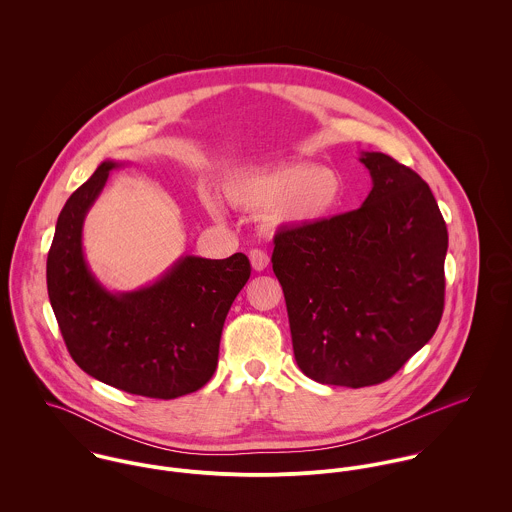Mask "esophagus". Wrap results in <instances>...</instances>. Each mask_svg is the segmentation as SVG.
<instances>
[{
  "mask_svg": "<svg viewBox=\"0 0 512 512\" xmlns=\"http://www.w3.org/2000/svg\"><path fill=\"white\" fill-rule=\"evenodd\" d=\"M248 258H250V264H252V268L256 272H264L268 268V264H270V256L264 250H258V248L250 250Z\"/></svg>",
  "mask_w": 512,
  "mask_h": 512,
  "instance_id": "34e87169",
  "label": "esophagus"
}]
</instances>
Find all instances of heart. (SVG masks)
Listing matches in <instances>:
<instances>
[{"mask_svg":"<svg viewBox=\"0 0 512 512\" xmlns=\"http://www.w3.org/2000/svg\"><path fill=\"white\" fill-rule=\"evenodd\" d=\"M224 197L236 209L262 213L272 228H305L331 219L345 199L339 171L307 161H288L232 173ZM211 215L220 217L219 203L205 199Z\"/></svg>","mask_w":512,"mask_h":512,"instance_id":"b5f03b06","label":"heart"}]
</instances>
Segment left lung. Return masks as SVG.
<instances>
[{
	"label": "left lung",
	"instance_id": "left-lung-1",
	"mask_svg": "<svg viewBox=\"0 0 512 512\" xmlns=\"http://www.w3.org/2000/svg\"><path fill=\"white\" fill-rule=\"evenodd\" d=\"M361 209L274 238L295 363L321 384L388 380L436 333L447 228L428 183L386 153L363 151Z\"/></svg>",
	"mask_w": 512,
	"mask_h": 512
}]
</instances>
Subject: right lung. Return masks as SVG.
I'll return each instance as SVG.
<instances>
[{
    "label": "right lung",
    "instance_id": "1",
    "mask_svg": "<svg viewBox=\"0 0 512 512\" xmlns=\"http://www.w3.org/2000/svg\"><path fill=\"white\" fill-rule=\"evenodd\" d=\"M122 165L102 161L65 203L47 256V290L67 349L86 374L171 400L215 374L226 313L252 268L242 252L224 260L181 256L146 288L106 290L86 264L82 226L110 171Z\"/></svg>",
    "mask_w": 512,
    "mask_h": 512
}]
</instances>
